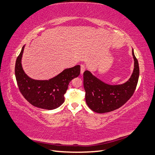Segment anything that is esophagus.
I'll list each match as a JSON object with an SVG mask.
<instances>
[{"instance_id": "1", "label": "esophagus", "mask_w": 155, "mask_h": 155, "mask_svg": "<svg viewBox=\"0 0 155 155\" xmlns=\"http://www.w3.org/2000/svg\"><path fill=\"white\" fill-rule=\"evenodd\" d=\"M85 69H86V67H85V65L81 64V75L84 74V72L85 71Z\"/></svg>"}]
</instances>
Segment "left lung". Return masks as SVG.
I'll list each match as a JSON object with an SVG mask.
<instances>
[{"label":"left lung","instance_id":"1","mask_svg":"<svg viewBox=\"0 0 155 155\" xmlns=\"http://www.w3.org/2000/svg\"><path fill=\"white\" fill-rule=\"evenodd\" d=\"M134 70L125 83L121 85H109L93 75L90 71L84 73V87L85 101L92 111L98 113H107L117 109L131 97L138 83L139 67L138 60L134 54Z\"/></svg>","mask_w":155,"mask_h":155}]
</instances>
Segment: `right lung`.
<instances>
[{
	"label": "right lung",
	"instance_id": "right-lung-1",
	"mask_svg": "<svg viewBox=\"0 0 155 155\" xmlns=\"http://www.w3.org/2000/svg\"><path fill=\"white\" fill-rule=\"evenodd\" d=\"M25 46L22 47L15 64V76L19 90L30 104L38 108L51 110L58 108L64 102L69 83L80 74V66L64 70L49 80H35L24 71L21 59Z\"/></svg>",
	"mask_w": 155,
	"mask_h": 155
}]
</instances>
